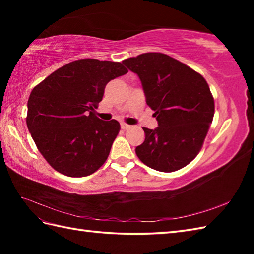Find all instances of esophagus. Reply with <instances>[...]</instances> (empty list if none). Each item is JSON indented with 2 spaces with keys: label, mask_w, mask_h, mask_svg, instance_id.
I'll list each match as a JSON object with an SVG mask.
<instances>
[{
  "label": "esophagus",
  "mask_w": 254,
  "mask_h": 254,
  "mask_svg": "<svg viewBox=\"0 0 254 254\" xmlns=\"http://www.w3.org/2000/svg\"><path fill=\"white\" fill-rule=\"evenodd\" d=\"M130 127H131V126H128V124L124 123V122L121 123V128H122V130H127V128H130Z\"/></svg>",
  "instance_id": "esophagus-1"
}]
</instances>
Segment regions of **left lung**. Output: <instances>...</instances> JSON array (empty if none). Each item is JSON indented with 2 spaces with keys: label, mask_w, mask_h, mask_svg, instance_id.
Returning a JSON list of instances; mask_svg holds the SVG:
<instances>
[{
  "label": "left lung",
  "mask_w": 254,
  "mask_h": 254,
  "mask_svg": "<svg viewBox=\"0 0 254 254\" xmlns=\"http://www.w3.org/2000/svg\"><path fill=\"white\" fill-rule=\"evenodd\" d=\"M122 63L138 75L158 121L155 130L143 127L145 141L135 148L137 157L161 172L183 168L199 153L213 121L215 104L207 82L165 53H143Z\"/></svg>",
  "instance_id": "left-lung-1"
}]
</instances>
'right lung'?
Listing matches in <instances>:
<instances>
[{"instance_id": "1", "label": "right lung", "mask_w": 254, "mask_h": 254, "mask_svg": "<svg viewBox=\"0 0 254 254\" xmlns=\"http://www.w3.org/2000/svg\"><path fill=\"white\" fill-rule=\"evenodd\" d=\"M126 73L120 62L80 59L58 68L31 90L27 127L53 169L78 178L105 164L120 123L100 120L95 109L108 82Z\"/></svg>"}]
</instances>
